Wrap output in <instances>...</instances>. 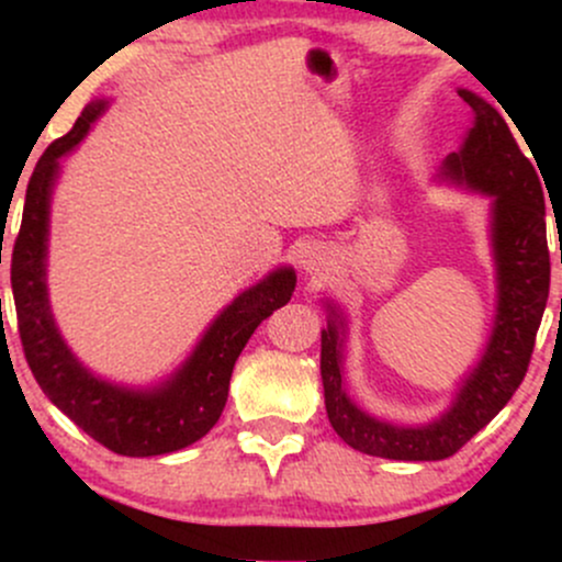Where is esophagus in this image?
Instances as JSON below:
<instances>
[{"instance_id":"34e87169","label":"esophagus","mask_w":562,"mask_h":562,"mask_svg":"<svg viewBox=\"0 0 562 562\" xmlns=\"http://www.w3.org/2000/svg\"><path fill=\"white\" fill-rule=\"evenodd\" d=\"M301 267H303V272H306V274H314V277L327 274V272H330V267H333V250L327 248L325 243L306 245V248H303V254H301Z\"/></svg>"}]
</instances>
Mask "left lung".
<instances>
[{"label":"left lung","mask_w":562,"mask_h":562,"mask_svg":"<svg viewBox=\"0 0 562 562\" xmlns=\"http://www.w3.org/2000/svg\"><path fill=\"white\" fill-rule=\"evenodd\" d=\"M473 121L436 173L438 184L488 198V248L494 261V325L481 359L457 383L441 415L420 425H402L370 415L346 389L348 314L335 299H322V385L330 425L351 449L402 462H434L460 451L499 415L524 383L547 295L544 192L533 164L520 153L507 119L470 89H457ZM507 113V111H505ZM513 119V115H509Z\"/></svg>","instance_id":"8db88e82"}]
</instances>
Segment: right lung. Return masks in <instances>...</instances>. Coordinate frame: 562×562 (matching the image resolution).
<instances>
[{"label":"right lung","instance_id":"obj_1","mask_svg":"<svg viewBox=\"0 0 562 562\" xmlns=\"http://www.w3.org/2000/svg\"><path fill=\"white\" fill-rule=\"evenodd\" d=\"M108 105L105 97L89 102L66 137L38 158L12 248V299L25 359L49 402L115 454L156 457L190 447L214 428L227 404L237 357L261 319L290 301L295 269L282 263L237 293L211 319L184 362L158 383L126 385L89 370L63 338L49 303V216L63 158L81 145Z\"/></svg>","mask_w":562,"mask_h":562}]
</instances>
